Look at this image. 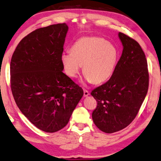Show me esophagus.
<instances>
[{
    "label": "esophagus",
    "instance_id": "obj_1",
    "mask_svg": "<svg viewBox=\"0 0 161 161\" xmlns=\"http://www.w3.org/2000/svg\"><path fill=\"white\" fill-rule=\"evenodd\" d=\"M89 95V91H88L87 90H86V89H84V97H86V96H88Z\"/></svg>",
    "mask_w": 161,
    "mask_h": 161
}]
</instances>
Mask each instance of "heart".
<instances>
[{
  "label": "heart",
  "instance_id": "b5f03b06",
  "mask_svg": "<svg viewBox=\"0 0 161 161\" xmlns=\"http://www.w3.org/2000/svg\"><path fill=\"white\" fill-rule=\"evenodd\" d=\"M119 58L115 45L98 37H84L72 46L71 52H64L61 60L68 76L75 77L83 65L85 80L100 84L112 77Z\"/></svg>",
  "mask_w": 161,
  "mask_h": 161
}]
</instances>
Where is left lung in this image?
<instances>
[{
	"label": "left lung",
	"mask_w": 161,
	"mask_h": 161,
	"mask_svg": "<svg viewBox=\"0 0 161 161\" xmlns=\"http://www.w3.org/2000/svg\"><path fill=\"white\" fill-rule=\"evenodd\" d=\"M122 54L109 80L91 91L97 107L92 113L100 130L112 133L127 127L136 117L149 88L145 54L137 41L119 33Z\"/></svg>",
	"instance_id": "obj_1"
}]
</instances>
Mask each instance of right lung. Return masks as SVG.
Masks as SVG:
<instances>
[{
  "instance_id": "1",
  "label": "right lung",
  "mask_w": 161,
  "mask_h": 161,
  "mask_svg": "<svg viewBox=\"0 0 161 161\" xmlns=\"http://www.w3.org/2000/svg\"><path fill=\"white\" fill-rule=\"evenodd\" d=\"M65 23L37 28L22 39L10 62V86L23 114L40 130L54 133L68 124L83 96L63 72Z\"/></svg>"
}]
</instances>
